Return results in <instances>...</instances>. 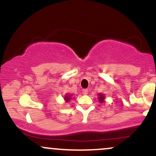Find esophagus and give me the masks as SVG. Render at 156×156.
Segmentation results:
<instances>
[{"instance_id": "34e87169", "label": "esophagus", "mask_w": 156, "mask_h": 156, "mask_svg": "<svg viewBox=\"0 0 156 156\" xmlns=\"http://www.w3.org/2000/svg\"><path fill=\"white\" fill-rule=\"evenodd\" d=\"M82 93H83V94H84V95H87V94H88V90H87V89H83V91H82Z\"/></svg>"}]
</instances>
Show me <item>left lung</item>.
<instances>
[{"label": "left lung", "instance_id": "8db88e82", "mask_svg": "<svg viewBox=\"0 0 156 156\" xmlns=\"http://www.w3.org/2000/svg\"><path fill=\"white\" fill-rule=\"evenodd\" d=\"M99 100H100V101H101V102H103V100H104V97H103V95H102V94H101V95H100Z\"/></svg>", "mask_w": 156, "mask_h": 156}]
</instances>
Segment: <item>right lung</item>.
Here are the masks:
<instances>
[{"label":"right lung","mask_w":156,"mask_h":156,"mask_svg":"<svg viewBox=\"0 0 156 156\" xmlns=\"http://www.w3.org/2000/svg\"><path fill=\"white\" fill-rule=\"evenodd\" d=\"M64 99H65L66 101H69V99H70V96H66V97H65V98H64Z\"/></svg>","instance_id":"add662e5"}]
</instances>
